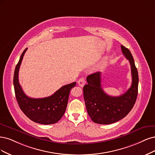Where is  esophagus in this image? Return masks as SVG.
Returning a JSON list of instances; mask_svg holds the SVG:
<instances>
[{"label": "esophagus", "instance_id": "34e87169", "mask_svg": "<svg viewBox=\"0 0 155 155\" xmlns=\"http://www.w3.org/2000/svg\"><path fill=\"white\" fill-rule=\"evenodd\" d=\"M78 84L79 86L81 87H84V86L86 84V80H85L84 78H81L78 81Z\"/></svg>", "mask_w": 155, "mask_h": 155}]
</instances>
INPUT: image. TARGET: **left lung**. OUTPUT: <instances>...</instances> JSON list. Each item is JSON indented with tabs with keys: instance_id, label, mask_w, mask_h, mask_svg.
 <instances>
[{
	"instance_id": "left-lung-1",
	"label": "left lung",
	"mask_w": 155,
	"mask_h": 155,
	"mask_svg": "<svg viewBox=\"0 0 155 155\" xmlns=\"http://www.w3.org/2000/svg\"><path fill=\"white\" fill-rule=\"evenodd\" d=\"M122 51L131 65L132 84L128 90L119 97L109 96L101 86V73L87 77V84L83 88L87 111L92 120L99 124H110L119 121L131 111L138 95V74L132 54L121 45Z\"/></svg>"
}]
</instances>
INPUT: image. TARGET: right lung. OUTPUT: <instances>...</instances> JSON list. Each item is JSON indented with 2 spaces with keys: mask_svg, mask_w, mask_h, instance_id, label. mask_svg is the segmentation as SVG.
<instances>
[{
  "mask_svg": "<svg viewBox=\"0 0 155 155\" xmlns=\"http://www.w3.org/2000/svg\"><path fill=\"white\" fill-rule=\"evenodd\" d=\"M27 49L22 52L14 72V89L18 106L27 117L35 122L44 125L57 123L66 111L69 93L76 86V82L62 86L50 97L42 98L28 97L18 81L19 68Z\"/></svg>",
  "mask_w": 155,
  "mask_h": 155,
  "instance_id": "add662e5",
  "label": "right lung"
}]
</instances>
